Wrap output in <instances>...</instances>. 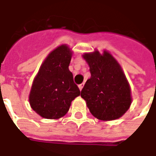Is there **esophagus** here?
I'll list each match as a JSON object with an SVG mask.
<instances>
[{
    "label": "esophagus",
    "instance_id": "esophagus-1",
    "mask_svg": "<svg viewBox=\"0 0 156 156\" xmlns=\"http://www.w3.org/2000/svg\"><path fill=\"white\" fill-rule=\"evenodd\" d=\"M83 87H84V83H82V84H80V85H79L80 90L81 91V90H82V89H83Z\"/></svg>",
    "mask_w": 156,
    "mask_h": 156
}]
</instances>
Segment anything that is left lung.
I'll return each instance as SVG.
<instances>
[{
    "instance_id": "left-lung-1",
    "label": "left lung",
    "mask_w": 156,
    "mask_h": 156,
    "mask_svg": "<svg viewBox=\"0 0 156 156\" xmlns=\"http://www.w3.org/2000/svg\"><path fill=\"white\" fill-rule=\"evenodd\" d=\"M83 58L90 66L91 76L80 96L91 114L103 121L121 118L132 102L131 87L122 66L109 51L86 52Z\"/></svg>"
}]
</instances>
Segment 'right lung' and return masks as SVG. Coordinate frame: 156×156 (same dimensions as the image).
I'll use <instances>...</instances> for the list:
<instances>
[{"label":"right lung","instance_id":"add662e5","mask_svg":"<svg viewBox=\"0 0 156 156\" xmlns=\"http://www.w3.org/2000/svg\"><path fill=\"white\" fill-rule=\"evenodd\" d=\"M72 52L66 44L56 48L43 61L34 79L29 105L42 118H62L68 112L72 100L80 94L69 70Z\"/></svg>","mask_w":156,"mask_h":156}]
</instances>
